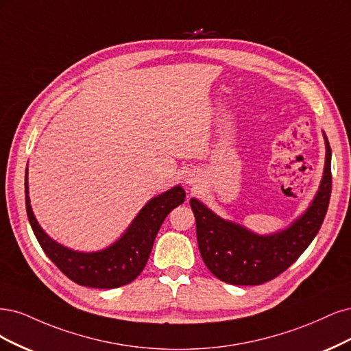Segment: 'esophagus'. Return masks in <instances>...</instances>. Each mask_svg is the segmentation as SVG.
<instances>
[{"label":"esophagus","mask_w":351,"mask_h":351,"mask_svg":"<svg viewBox=\"0 0 351 351\" xmlns=\"http://www.w3.org/2000/svg\"><path fill=\"white\" fill-rule=\"evenodd\" d=\"M185 180H186V184H189V185L195 184V182H197V175H195V173H191V172H189V173L186 175Z\"/></svg>","instance_id":"obj_1"}]
</instances>
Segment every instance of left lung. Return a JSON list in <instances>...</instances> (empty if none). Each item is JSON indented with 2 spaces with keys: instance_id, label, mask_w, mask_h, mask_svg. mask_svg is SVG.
Instances as JSON below:
<instances>
[{
  "instance_id": "1",
  "label": "left lung",
  "mask_w": 351,
  "mask_h": 351,
  "mask_svg": "<svg viewBox=\"0 0 351 351\" xmlns=\"http://www.w3.org/2000/svg\"><path fill=\"white\" fill-rule=\"evenodd\" d=\"M325 140V166L318 192L308 210L287 229L273 234H256L243 226L224 220L191 198L197 221V239L202 261L219 280L234 286H258L286 271L319 232L330 204L331 147Z\"/></svg>"
}]
</instances>
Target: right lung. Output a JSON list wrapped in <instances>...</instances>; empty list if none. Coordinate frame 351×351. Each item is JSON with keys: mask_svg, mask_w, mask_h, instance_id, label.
Here are the masks:
<instances>
[{"mask_svg": "<svg viewBox=\"0 0 351 351\" xmlns=\"http://www.w3.org/2000/svg\"><path fill=\"white\" fill-rule=\"evenodd\" d=\"M25 191L27 217L43 252L70 280L93 289H117L137 278L150 256L163 220L185 201L184 188L176 185L147 202L117 242L97 252H78L51 239L39 226L29 199L27 169Z\"/></svg>", "mask_w": 351, "mask_h": 351, "instance_id": "right-lung-1", "label": "right lung"}]
</instances>
